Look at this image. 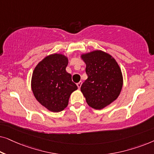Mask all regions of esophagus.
<instances>
[{
	"instance_id": "1",
	"label": "esophagus",
	"mask_w": 154,
	"mask_h": 154,
	"mask_svg": "<svg viewBox=\"0 0 154 154\" xmlns=\"http://www.w3.org/2000/svg\"><path fill=\"white\" fill-rule=\"evenodd\" d=\"M81 85H82V81H80V82H79V83H77V86H78V88H79V89H80V88H81Z\"/></svg>"
}]
</instances>
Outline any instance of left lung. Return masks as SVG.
Returning <instances> with one entry per match:
<instances>
[{"mask_svg": "<svg viewBox=\"0 0 154 154\" xmlns=\"http://www.w3.org/2000/svg\"><path fill=\"white\" fill-rule=\"evenodd\" d=\"M86 64L88 79L81 90L88 106L102 109L114 102L121 94L123 85L121 69L111 54L100 50L82 53Z\"/></svg>", "mask_w": 154, "mask_h": 154, "instance_id": "obj_1", "label": "left lung"}]
</instances>
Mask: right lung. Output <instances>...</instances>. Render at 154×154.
Segmentation results:
<instances>
[{
    "label": "right lung",
    "instance_id": "obj_1",
    "mask_svg": "<svg viewBox=\"0 0 154 154\" xmlns=\"http://www.w3.org/2000/svg\"><path fill=\"white\" fill-rule=\"evenodd\" d=\"M68 57L54 53L44 57L33 69L31 90L36 100L52 112H60L68 106L71 93L78 89L66 71Z\"/></svg>",
    "mask_w": 154,
    "mask_h": 154
}]
</instances>
